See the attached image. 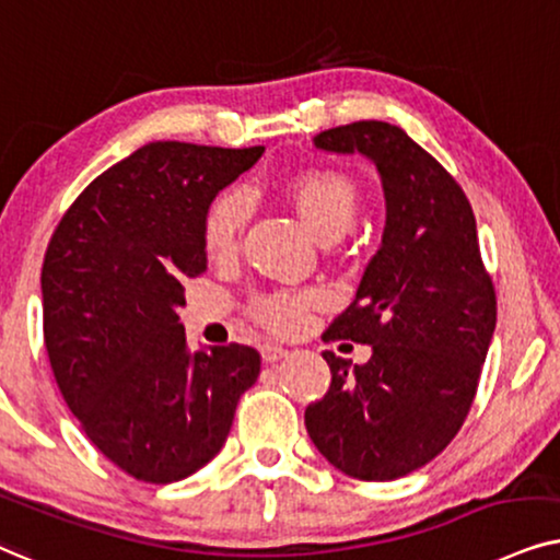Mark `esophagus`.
<instances>
[{"mask_svg": "<svg viewBox=\"0 0 560 560\" xmlns=\"http://www.w3.org/2000/svg\"><path fill=\"white\" fill-rule=\"evenodd\" d=\"M287 355H289V350L276 346V342H264V346H260V358H264L266 363H276V361H281V358H287Z\"/></svg>", "mask_w": 560, "mask_h": 560, "instance_id": "esophagus-1", "label": "esophagus"}]
</instances>
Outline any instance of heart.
Here are the masks:
<instances>
[{
    "label": "heart",
    "mask_w": 560,
    "mask_h": 560,
    "mask_svg": "<svg viewBox=\"0 0 560 560\" xmlns=\"http://www.w3.org/2000/svg\"><path fill=\"white\" fill-rule=\"evenodd\" d=\"M292 202L315 230L319 241L325 237H342L353 228L358 214V191L355 184L338 171L312 168L294 178ZM248 222V197L243 191L230 189L212 199L205 212V245L212 256H230L237 248L241 233ZM319 294L315 289L304 292H268L258 294L250 302V317L266 330L276 335L300 332L310 323V312L317 307Z\"/></svg>",
    "instance_id": "heart-1"
}]
</instances>
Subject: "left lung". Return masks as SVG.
I'll list each match as a JSON object with an SVG mask.
<instances>
[{
    "label": "left lung",
    "mask_w": 560,
    "mask_h": 560,
    "mask_svg": "<svg viewBox=\"0 0 560 560\" xmlns=\"http://www.w3.org/2000/svg\"><path fill=\"white\" fill-rule=\"evenodd\" d=\"M319 151L361 153L382 176V248L323 340L369 342L350 366L332 350L330 389L307 407L317 451L361 481L430 464L464 424L497 325V294L464 189L397 125L361 119L315 136Z\"/></svg>",
    "instance_id": "8db88e82"
}]
</instances>
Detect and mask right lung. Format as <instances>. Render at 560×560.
<instances>
[{
  "instance_id": "add662e5",
  "label": "right lung",
  "mask_w": 560,
  "mask_h": 560,
  "mask_svg": "<svg viewBox=\"0 0 560 560\" xmlns=\"http://www.w3.org/2000/svg\"><path fill=\"white\" fill-rule=\"evenodd\" d=\"M264 148L159 140L104 171L58 222L43 260V335L56 384L107 460L148 483L218 456L256 348L189 350L176 310L207 271L205 212Z\"/></svg>"
}]
</instances>
